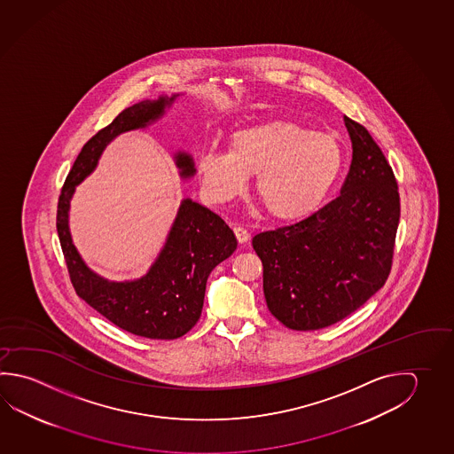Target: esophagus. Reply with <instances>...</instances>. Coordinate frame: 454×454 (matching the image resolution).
I'll return each mask as SVG.
<instances>
[{
	"label": "esophagus",
	"mask_w": 454,
	"mask_h": 454,
	"mask_svg": "<svg viewBox=\"0 0 454 454\" xmlns=\"http://www.w3.org/2000/svg\"><path fill=\"white\" fill-rule=\"evenodd\" d=\"M233 231H235V237H237V239H239L241 245H247L249 239H251L249 231H247L245 227H239V225H237V227H233Z\"/></svg>",
	"instance_id": "34e87169"
}]
</instances>
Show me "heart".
I'll return each instance as SVG.
<instances>
[{"instance_id":"1","label":"heart","mask_w":454,"mask_h":454,"mask_svg":"<svg viewBox=\"0 0 454 454\" xmlns=\"http://www.w3.org/2000/svg\"><path fill=\"white\" fill-rule=\"evenodd\" d=\"M342 168V150L328 132L307 131L291 120H267L231 132L229 150L198 155L201 190L215 203H229L256 174V195L275 219L312 211Z\"/></svg>"}]
</instances>
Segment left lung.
Returning <instances> with one entry per match:
<instances>
[{"label":"left lung","instance_id":"obj_1","mask_svg":"<svg viewBox=\"0 0 454 454\" xmlns=\"http://www.w3.org/2000/svg\"><path fill=\"white\" fill-rule=\"evenodd\" d=\"M352 163L340 195L304 221L257 233L270 314L289 330H322L354 314L387 281L400 195L368 129L344 115Z\"/></svg>","mask_w":454,"mask_h":454}]
</instances>
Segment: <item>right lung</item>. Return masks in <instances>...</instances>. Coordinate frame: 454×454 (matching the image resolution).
I'll use <instances>...</instances> for the list:
<instances>
[{"label": "right lung", "mask_w": 454, "mask_h": 454, "mask_svg": "<svg viewBox=\"0 0 454 454\" xmlns=\"http://www.w3.org/2000/svg\"><path fill=\"white\" fill-rule=\"evenodd\" d=\"M171 99L144 100L124 108L112 123L82 145L58 203L59 241L76 294L100 315L131 334L147 339H177L189 333L201 315L207 280L215 265L237 249L231 227L207 207L190 198L182 201L171 231L155 264L139 280H104L82 262L68 231V207L74 185L98 165L102 150L121 132L144 128L165 114ZM182 177L193 176L187 153L176 155Z\"/></svg>", "instance_id": "obj_1"}]
</instances>
